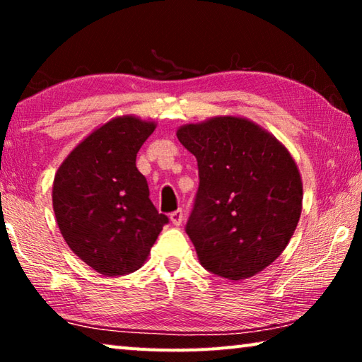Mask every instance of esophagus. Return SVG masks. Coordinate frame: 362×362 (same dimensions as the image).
<instances>
[{"label":"esophagus","instance_id":"34e87169","mask_svg":"<svg viewBox=\"0 0 362 362\" xmlns=\"http://www.w3.org/2000/svg\"><path fill=\"white\" fill-rule=\"evenodd\" d=\"M183 217H185V214H183L182 209L174 211L173 214H170V222H173L175 226H180L183 222Z\"/></svg>","mask_w":362,"mask_h":362}]
</instances>
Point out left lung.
Returning a JSON list of instances; mask_svg holds the SVG:
<instances>
[{
    "label": "left lung",
    "instance_id": "8db88e82",
    "mask_svg": "<svg viewBox=\"0 0 362 362\" xmlns=\"http://www.w3.org/2000/svg\"><path fill=\"white\" fill-rule=\"evenodd\" d=\"M177 139L198 161L187 233L199 263L230 281L252 278L283 254L297 228L303 185L296 161L244 116L183 124Z\"/></svg>",
    "mask_w": 362,
    "mask_h": 362
}]
</instances>
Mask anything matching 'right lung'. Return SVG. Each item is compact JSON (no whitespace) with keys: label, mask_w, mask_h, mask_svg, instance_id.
Here are the masks:
<instances>
[{"label":"right lung","mask_w":362,"mask_h":362,"mask_svg":"<svg viewBox=\"0 0 362 362\" xmlns=\"http://www.w3.org/2000/svg\"><path fill=\"white\" fill-rule=\"evenodd\" d=\"M155 129V121L116 116L86 136L54 177L52 207L65 243L105 276L142 267L168 223L136 166L140 146Z\"/></svg>","instance_id":"add662e5"}]
</instances>
